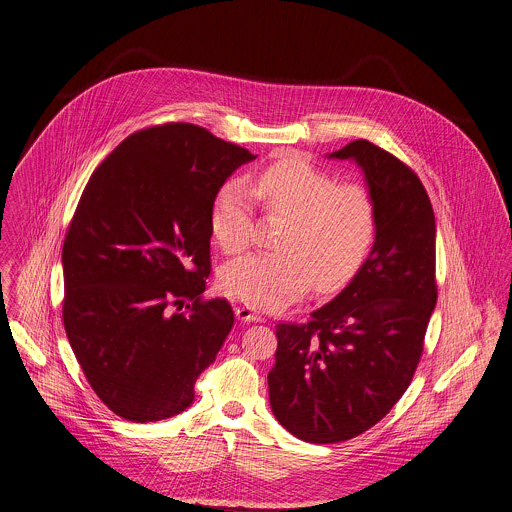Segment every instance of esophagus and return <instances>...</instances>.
<instances>
[{
  "label": "esophagus",
  "mask_w": 512,
  "mask_h": 512,
  "mask_svg": "<svg viewBox=\"0 0 512 512\" xmlns=\"http://www.w3.org/2000/svg\"><path fill=\"white\" fill-rule=\"evenodd\" d=\"M235 316H237V320H241V322H265V318H263L259 312H255L253 308H249V306H239V308H235Z\"/></svg>",
  "instance_id": "34e87169"
}]
</instances>
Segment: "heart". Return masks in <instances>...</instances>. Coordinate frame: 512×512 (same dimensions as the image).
<instances>
[{"instance_id":"b5f03b06","label":"heart","mask_w":512,"mask_h":512,"mask_svg":"<svg viewBox=\"0 0 512 512\" xmlns=\"http://www.w3.org/2000/svg\"><path fill=\"white\" fill-rule=\"evenodd\" d=\"M255 194L273 216L286 218L277 253L243 255L220 273L222 290L253 308H279L306 292L349 283L371 251L377 212L359 184H338L300 157H284L255 178ZM210 228L220 249L241 253L253 231L249 188L231 180L212 204Z\"/></svg>"}]
</instances>
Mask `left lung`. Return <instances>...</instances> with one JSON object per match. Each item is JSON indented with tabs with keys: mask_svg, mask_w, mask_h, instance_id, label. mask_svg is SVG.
<instances>
[{
	"mask_svg": "<svg viewBox=\"0 0 512 512\" xmlns=\"http://www.w3.org/2000/svg\"><path fill=\"white\" fill-rule=\"evenodd\" d=\"M353 161L375 202L373 247L353 279L308 324H279L269 400L310 444L375 426L408 389L436 306V220L420 178L357 139L328 155Z\"/></svg>",
	"mask_w": 512,
	"mask_h": 512,
	"instance_id": "left-lung-1",
	"label": "left lung"
}]
</instances>
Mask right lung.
Returning <instances> with one entry per match:
<instances>
[{"instance_id": "obj_1", "label": "right lung", "mask_w": 512, "mask_h": 512, "mask_svg": "<svg viewBox=\"0 0 512 512\" xmlns=\"http://www.w3.org/2000/svg\"><path fill=\"white\" fill-rule=\"evenodd\" d=\"M255 159L204 127L165 123L129 135L90 176L62 247V320L117 416L180 414L216 361L235 318L228 300H202L210 214L224 182Z\"/></svg>"}]
</instances>
